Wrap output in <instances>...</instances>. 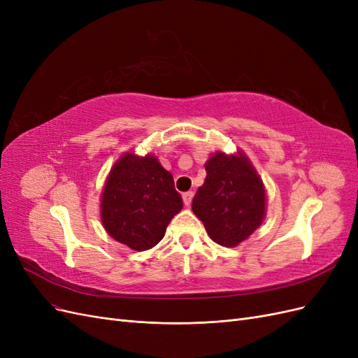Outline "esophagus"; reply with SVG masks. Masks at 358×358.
<instances>
[{
	"label": "esophagus",
	"instance_id": "esophagus-1",
	"mask_svg": "<svg viewBox=\"0 0 358 358\" xmlns=\"http://www.w3.org/2000/svg\"><path fill=\"white\" fill-rule=\"evenodd\" d=\"M192 197H194V192L192 191H188V192H183L182 194V199H183V203H185V206L191 204Z\"/></svg>",
	"mask_w": 358,
	"mask_h": 358
}]
</instances>
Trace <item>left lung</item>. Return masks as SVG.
<instances>
[{
    "label": "left lung",
    "mask_w": 358,
    "mask_h": 358,
    "mask_svg": "<svg viewBox=\"0 0 358 358\" xmlns=\"http://www.w3.org/2000/svg\"><path fill=\"white\" fill-rule=\"evenodd\" d=\"M206 179L192 200V212L209 237L233 248L248 239L266 216V191L243 152L213 154L206 161Z\"/></svg>",
    "instance_id": "left-lung-1"
}]
</instances>
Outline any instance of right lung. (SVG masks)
Instances as JSON below:
<instances>
[{
    "label": "right lung",
    "mask_w": 358,
    "mask_h": 358,
    "mask_svg": "<svg viewBox=\"0 0 358 358\" xmlns=\"http://www.w3.org/2000/svg\"><path fill=\"white\" fill-rule=\"evenodd\" d=\"M171 173L157 157L127 152L112 167L101 194V222L119 243L134 251L154 248L182 209Z\"/></svg>",
    "instance_id": "obj_1"
}]
</instances>
